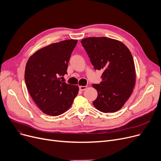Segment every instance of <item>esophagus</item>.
<instances>
[{"label": "esophagus", "mask_w": 161, "mask_h": 161, "mask_svg": "<svg viewBox=\"0 0 161 161\" xmlns=\"http://www.w3.org/2000/svg\"><path fill=\"white\" fill-rule=\"evenodd\" d=\"M86 88H87V86H79V89H80L81 91L85 90Z\"/></svg>", "instance_id": "obj_1"}]
</instances>
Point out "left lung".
I'll return each instance as SVG.
<instances>
[{
    "label": "left lung",
    "mask_w": 161,
    "mask_h": 161,
    "mask_svg": "<svg viewBox=\"0 0 161 161\" xmlns=\"http://www.w3.org/2000/svg\"><path fill=\"white\" fill-rule=\"evenodd\" d=\"M81 43L94 69L103 71L100 84L92 85L97 91L94 106L103 113L120 110L131 96L136 83L130 51L120 41L108 37H88Z\"/></svg>",
    "instance_id": "1"
}]
</instances>
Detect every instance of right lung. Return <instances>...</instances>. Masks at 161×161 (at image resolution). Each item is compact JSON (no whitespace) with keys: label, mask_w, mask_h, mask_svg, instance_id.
Instances as JSON below:
<instances>
[{"label":"right lung","mask_w":161,"mask_h":161,"mask_svg":"<svg viewBox=\"0 0 161 161\" xmlns=\"http://www.w3.org/2000/svg\"><path fill=\"white\" fill-rule=\"evenodd\" d=\"M77 40L53 43L35 52L27 62L25 81L32 99L45 114L58 116L70 108L79 86L61 81Z\"/></svg>","instance_id":"right-lung-1"}]
</instances>
